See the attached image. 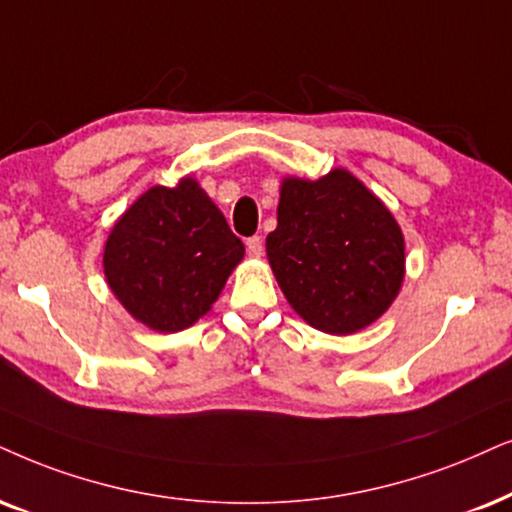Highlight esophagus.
<instances>
[{"label": "esophagus", "instance_id": "1", "mask_svg": "<svg viewBox=\"0 0 512 512\" xmlns=\"http://www.w3.org/2000/svg\"><path fill=\"white\" fill-rule=\"evenodd\" d=\"M245 248H248V252H250L252 257H260L262 250H264L262 238H260V236H250L248 241H245Z\"/></svg>", "mask_w": 512, "mask_h": 512}]
</instances>
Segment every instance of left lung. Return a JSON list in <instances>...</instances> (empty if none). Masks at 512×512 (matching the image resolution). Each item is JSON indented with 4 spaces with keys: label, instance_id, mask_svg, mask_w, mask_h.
Here are the masks:
<instances>
[{
    "label": "left lung",
    "instance_id": "1",
    "mask_svg": "<svg viewBox=\"0 0 512 512\" xmlns=\"http://www.w3.org/2000/svg\"><path fill=\"white\" fill-rule=\"evenodd\" d=\"M267 257L290 307L331 335L373 323L404 281L399 224L347 170L283 181Z\"/></svg>",
    "mask_w": 512,
    "mask_h": 512
}]
</instances>
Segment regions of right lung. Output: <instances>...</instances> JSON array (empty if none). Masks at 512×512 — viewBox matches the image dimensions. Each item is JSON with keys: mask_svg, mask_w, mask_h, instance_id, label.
<instances>
[{"mask_svg": "<svg viewBox=\"0 0 512 512\" xmlns=\"http://www.w3.org/2000/svg\"><path fill=\"white\" fill-rule=\"evenodd\" d=\"M243 243L193 179L153 186L113 226L103 271L134 319L160 333L196 323L243 260Z\"/></svg>", "mask_w": 512, "mask_h": 512, "instance_id": "1", "label": "right lung"}]
</instances>
